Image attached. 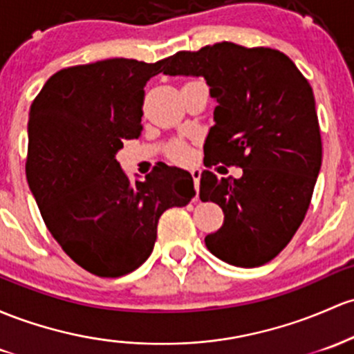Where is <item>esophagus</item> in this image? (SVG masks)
Listing matches in <instances>:
<instances>
[{"label":"esophagus","mask_w":354,"mask_h":354,"mask_svg":"<svg viewBox=\"0 0 354 354\" xmlns=\"http://www.w3.org/2000/svg\"><path fill=\"white\" fill-rule=\"evenodd\" d=\"M189 173H192V178H193V181H195V186L198 189V185H200V178H201V169L200 168H192V169H189Z\"/></svg>","instance_id":"34e87169"}]
</instances>
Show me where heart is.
Segmentation results:
<instances>
[{"label":"heart","instance_id":"obj_1","mask_svg":"<svg viewBox=\"0 0 354 354\" xmlns=\"http://www.w3.org/2000/svg\"><path fill=\"white\" fill-rule=\"evenodd\" d=\"M174 156L180 158V159H183V158L186 156V151L183 149V147H178V149L174 151Z\"/></svg>","mask_w":354,"mask_h":354}]
</instances>
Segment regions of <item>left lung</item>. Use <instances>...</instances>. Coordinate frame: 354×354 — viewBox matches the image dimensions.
<instances>
[{
  "mask_svg": "<svg viewBox=\"0 0 354 354\" xmlns=\"http://www.w3.org/2000/svg\"><path fill=\"white\" fill-rule=\"evenodd\" d=\"M166 75L203 77L218 106L205 141V166H240L242 178L205 169L201 201L223 209L205 236L215 257L259 267L277 257L308 212L321 169L316 100L306 77L282 52L221 41L166 58Z\"/></svg>",
  "mask_w": 354,
  "mask_h": 354,
  "instance_id": "obj_1",
  "label": "left lung"
}]
</instances>
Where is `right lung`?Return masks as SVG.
Returning a JSON list of instances; mask_svg holds the SVG:
<instances>
[{
  "mask_svg": "<svg viewBox=\"0 0 354 354\" xmlns=\"http://www.w3.org/2000/svg\"><path fill=\"white\" fill-rule=\"evenodd\" d=\"M156 64L109 58L53 73L28 119L26 180L65 254L99 277H120L153 252L158 220L195 196L188 171L159 165L131 183L115 154L141 134L145 85Z\"/></svg>",
  "mask_w": 354,
  "mask_h": 354,
  "instance_id": "right-lung-1",
  "label": "right lung"
}]
</instances>
